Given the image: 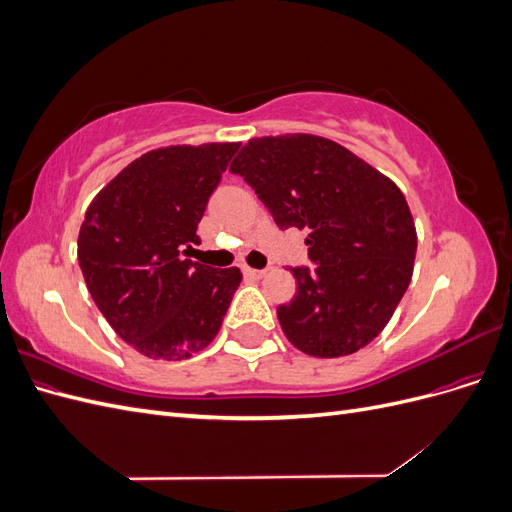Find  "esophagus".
I'll return each instance as SVG.
<instances>
[{
	"label": "esophagus",
	"instance_id": "34e87169",
	"mask_svg": "<svg viewBox=\"0 0 512 512\" xmlns=\"http://www.w3.org/2000/svg\"><path fill=\"white\" fill-rule=\"evenodd\" d=\"M243 273L250 277V280H262V277L267 275V269H250V267H247V269H243Z\"/></svg>",
	"mask_w": 512,
	"mask_h": 512
}]
</instances>
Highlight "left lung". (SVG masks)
I'll return each instance as SVG.
<instances>
[{"instance_id":"1","label":"left lung","mask_w":512,"mask_h":512,"mask_svg":"<svg viewBox=\"0 0 512 512\" xmlns=\"http://www.w3.org/2000/svg\"><path fill=\"white\" fill-rule=\"evenodd\" d=\"M230 173L252 185L282 230H307L316 267L290 269L299 290L277 307L288 342L318 359L374 342L408 290L416 256L414 220L397 185L314 134L252 138Z\"/></svg>"}]
</instances>
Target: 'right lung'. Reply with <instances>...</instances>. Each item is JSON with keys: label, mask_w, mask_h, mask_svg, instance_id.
<instances>
[{"label": "right lung", "mask_w": 512, "mask_h": 512, "mask_svg": "<svg viewBox=\"0 0 512 512\" xmlns=\"http://www.w3.org/2000/svg\"><path fill=\"white\" fill-rule=\"evenodd\" d=\"M239 143L147 151L98 192L79 232L85 284L115 333L149 359L181 361L218 335L237 267L183 258Z\"/></svg>", "instance_id": "obj_1"}]
</instances>
